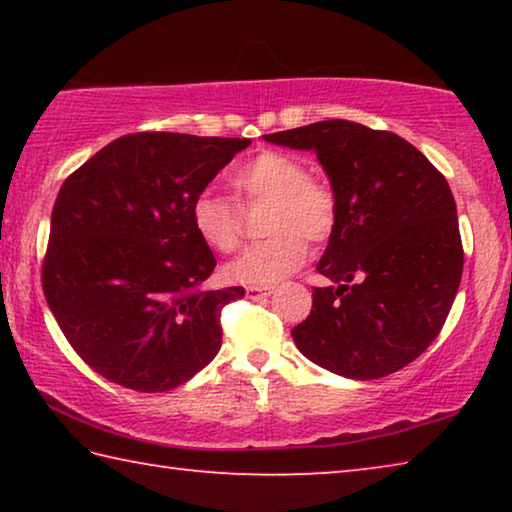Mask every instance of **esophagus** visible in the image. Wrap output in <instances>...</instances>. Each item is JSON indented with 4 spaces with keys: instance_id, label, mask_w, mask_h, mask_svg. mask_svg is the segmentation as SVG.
<instances>
[{
    "instance_id": "34e87169",
    "label": "esophagus",
    "mask_w": 512,
    "mask_h": 512,
    "mask_svg": "<svg viewBox=\"0 0 512 512\" xmlns=\"http://www.w3.org/2000/svg\"><path fill=\"white\" fill-rule=\"evenodd\" d=\"M246 296L253 300L268 298V296H273V289L271 287H246Z\"/></svg>"
}]
</instances>
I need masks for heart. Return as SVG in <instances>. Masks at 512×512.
I'll return each instance as SVG.
<instances>
[{
  "instance_id": "heart-1",
  "label": "heart",
  "mask_w": 512,
  "mask_h": 512,
  "mask_svg": "<svg viewBox=\"0 0 512 512\" xmlns=\"http://www.w3.org/2000/svg\"><path fill=\"white\" fill-rule=\"evenodd\" d=\"M232 183L246 201L271 198L266 230L271 239L248 246L225 264L230 282L271 287L305 264L311 241H325L336 225V196L325 180L307 176L296 155L264 151L232 173ZM189 219L207 248L230 253L241 237V210L230 196L205 187L194 196Z\"/></svg>"
}]
</instances>
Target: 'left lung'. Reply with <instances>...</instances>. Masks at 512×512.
Wrapping results in <instances>:
<instances>
[{
    "label": "left lung",
    "mask_w": 512,
    "mask_h": 512,
    "mask_svg": "<svg viewBox=\"0 0 512 512\" xmlns=\"http://www.w3.org/2000/svg\"><path fill=\"white\" fill-rule=\"evenodd\" d=\"M316 153L336 196V225L307 320L291 329L316 366L348 379L404 368L445 325L463 275L456 203L413 144L345 119L264 135Z\"/></svg>",
    "instance_id": "obj_1"
}]
</instances>
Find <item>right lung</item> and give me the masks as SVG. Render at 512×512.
<instances>
[{"label": "right lung", "mask_w": 512, "mask_h": 512, "mask_svg": "<svg viewBox=\"0 0 512 512\" xmlns=\"http://www.w3.org/2000/svg\"><path fill=\"white\" fill-rule=\"evenodd\" d=\"M248 144L126 135L60 187L42 289L65 339L99 375L164 393L221 350V309L244 289H203L216 259L196 237L189 207Z\"/></svg>", "instance_id": "obj_1"}]
</instances>
